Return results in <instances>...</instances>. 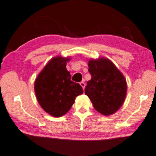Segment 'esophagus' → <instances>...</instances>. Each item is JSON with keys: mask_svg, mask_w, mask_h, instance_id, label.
Returning a JSON list of instances; mask_svg holds the SVG:
<instances>
[{"mask_svg": "<svg viewBox=\"0 0 156 156\" xmlns=\"http://www.w3.org/2000/svg\"><path fill=\"white\" fill-rule=\"evenodd\" d=\"M80 85L82 86V88H83V89L84 90V89H85V86H86V83H84L83 81H82V82H80Z\"/></svg>", "mask_w": 156, "mask_h": 156, "instance_id": "34e87169", "label": "esophagus"}]
</instances>
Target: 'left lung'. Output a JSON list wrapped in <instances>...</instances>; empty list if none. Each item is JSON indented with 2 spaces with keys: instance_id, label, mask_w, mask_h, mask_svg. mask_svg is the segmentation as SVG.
<instances>
[{
  "instance_id": "left-lung-1",
  "label": "left lung",
  "mask_w": 156,
  "mask_h": 156,
  "mask_svg": "<svg viewBox=\"0 0 156 156\" xmlns=\"http://www.w3.org/2000/svg\"><path fill=\"white\" fill-rule=\"evenodd\" d=\"M91 79L87 82L85 94L97 112L110 115L124 102L127 83L121 71L108 58L91 59L88 62Z\"/></svg>"
}]
</instances>
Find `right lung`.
<instances>
[{
	"label": "right lung",
	"mask_w": 156,
	"mask_h": 156,
	"mask_svg": "<svg viewBox=\"0 0 156 156\" xmlns=\"http://www.w3.org/2000/svg\"><path fill=\"white\" fill-rule=\"evenodd\" d=\"M70 57H53L35 80V93L39 105L53 117H61L70 110L76 97L83 93L79 83L70 80L66 68Z\"/></svg>",
	"instance_id": "right-lung-1"
}]
</instances>
